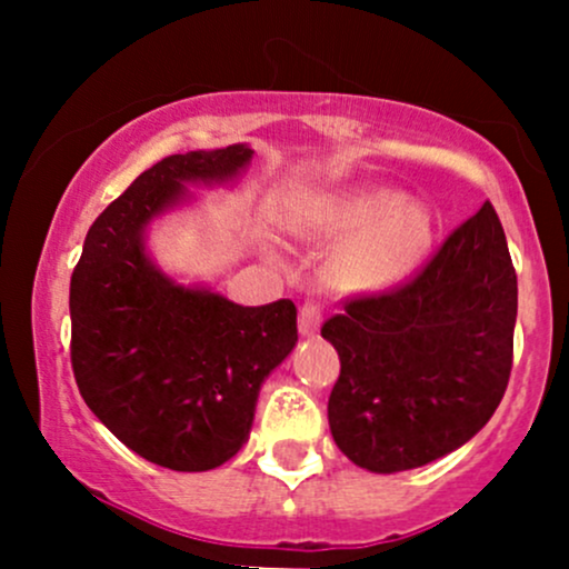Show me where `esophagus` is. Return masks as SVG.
I'll use <instances>...</instances> for the list:
<instances>
[{
  "label": "esophagus",
  "instance_id": "esophagus-1",
  "mask_svg": "<svg viewBox=\"0 0 569 569\" xmlns=\"http://www.w3.org/2000/svg\"><path fill=\"white\" fill-rule=\"evenodd\" d=\"M321 321H323V312L316 302H305L299 307V335L302 337L316 335V331L321 329Z\"/></svg>",
  "mask_w": 569,
  "mask_h": 569
}]
</instances>
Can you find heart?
<instances>
[{
  "label": "heart",
  "instance_id": "b5f03b06",
  "mask_svg": "<svg viewBox=\"0 0 569 569\" xmlns=\"http://www.w3.org/2000/svg\"><path fill=\"white\" fill-rule=\"evenodd\" d=\"M307 238L342 240L326 259V280L342 293L396 286L428 257L433 217L396 189H356L326 198L297 219Z\"/></svg>",
  "mask_w": 569,
  "mask_h": 569
}]
</instances>
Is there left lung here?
<instances>
[{
  "label": "left lung",
  "mask_w": 569,
  "mask_h": 569,
  "mask_svg": "<svg viewBox=\"0 0 569 569\" xmlns=\"http://www.w3.org/2000/svg\"><path fill=\"white\" fill-rule=\"evenodd\" d=\"M516 272L485 202L403 289L352 299L321 335L339 356L329 428L358 468L398 473L471 441L511 377Z\"/></svg>",
  "instance_id": "1"
}]
</instances>
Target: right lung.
<instances>
[{"instance_id": "1", "label": "right lung", "mask_w": 569, "mask_h": 569, "mask_svg": "<svg viewBox=\"0 0 569 569\" xmlns=\"http://www.w3.org/2000/svg\"><path fill=\"white\" fill-rule=\"evenodd\" d=\"M253 149L171 154L93 221L69 289L71 369L90 411L154 466L211 471L248 441L259 390L297 345L291 299L243 307L149 257V227L224 187Z\"/></svg>"}]
</instances>
